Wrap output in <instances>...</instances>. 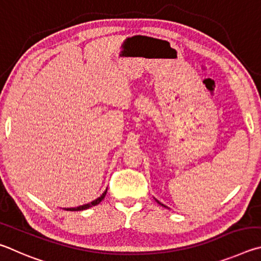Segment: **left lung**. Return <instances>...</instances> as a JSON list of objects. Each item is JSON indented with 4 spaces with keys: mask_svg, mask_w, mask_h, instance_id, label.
Here are the masks:
<instances>
[{
    "mask_svg": "<svg viewBox=\"0 0 261 261\" xmlns=\"http://www.w3.org/2000/svg\"><path fill=\"white\" fill-rule=\"evenodd\" d=\"M154 199H156V198H154ZM156 202H157V203H158L159 205H162V206H164V207H167V206H165V205H164V204H162V203H161V202H159V200H157V199H156Z\"/></svg>",
    "mask_w": 261,
    "mask_h": 261,
    "instance_id": "1",
    "label": "left lung"
}]
</instances>
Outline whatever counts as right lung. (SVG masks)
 Here are the masks:
<instances>
[{"label":"right lung","mask_w":261,"mask_h":261,"mask_svg":"<svg viewBox=\"0 0 261 261\" xmlns=\"http://www.w3.org/2000/svg\"><path fill=\"white\" fill-rule=\"evenodd\" d=\"M107 191H108V189L105 190L104 193L100 195L98 198H96L95 200H93V202H90L88 204L80 205V206H77V207H65L64 210H66V211H84V210H87V208H89V207H93V206H95V205H97V204H99L100 202H102V200L105 197V195H107Z\"/></svg>","instance_id":"add662e5"}]
</instances>
